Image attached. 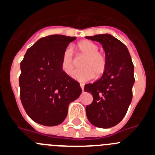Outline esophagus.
<instances>
[{
  "mask_svg": "<svg viewBox=\"0 0 155 155\" xmlns=\"http://www.w3.org/2000/svg\"><path fill=\"white\" fill-rule=\"evenodd\" d=\"M80 86L81 87V90L82 91H84V84H83V83H81L80 84Z\"/></svg>",
  "mask_w": 155,
  "mask_h": 155,
  "instance_id": "obj_1",
  "label": "esophagus"
}]
</instances>
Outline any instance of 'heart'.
Returning a JSON list of instances; mask_svg holds the SVG:
<instances>
[{
	"label": "heart",
	"instance_id": "heart-1",
	"mask_svg": "<svg viewBox=\"0 0 155 155\" xmlns=\"http://www.w3.org/2000/svg\"><path fill=\"white\" fill-rule=\"evenodd\" d=\"M74 50L78 54L84 55L81 66L82 68L75 71L73 78L80 81H87L94 77L102 74L106 69V58L95 43L89 40H83L75 46ZM75 67V59L72 51L67 48L63 52L61 59V68L64 74L70 76L72 74Z\"/></svg>",
	"mask_w": 155,
	"mask_h": 155
}]
</instances>
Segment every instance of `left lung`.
I'll use <instances>...</instances> for the list:
<instances>
[{
    "mask_svg": "<svg viewBox=\"0 0 155 155\" xmlns=\"http://www.w3.org/2000/svg\"><path fill=\"white\" fill-rule=\"evenodd\" d=\"M86 38L102 45L107 63L101 78L84 85V91L93 96V102L86 106V115L92 125L110 128L124 119L132 101L134 64L127 46L113 35Z\"/></svg>",
    "mask_w": 155,
    "mask_h": 155,
    "instance_id": "left-lung-1",
    "label": "left lung"
}]
</instances>
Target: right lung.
Returning a JSON list of instances; mask_svg holds the SVG:
<instances>
[{
	"label": "right lung",
	"mask_w": 155,
	"mask_h": 155,
	"mask_svg": "<svg viewBox=\"0 0 155 155\" xmlns=\"http://www.w3.org/2000/svg\"><path fill=\"white\" fill-rule=\"evenodd\" d=\"M76 37L52 35L28 49L21 62L20 98L25 110L37 124L57 126L67 117L68 105L80 96L78 82L63 72V52Z\"/></svg>",
	"instance_id": "add662e5"
}]
</instances>
